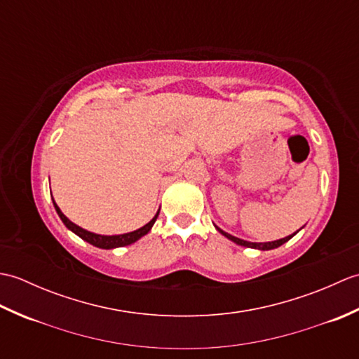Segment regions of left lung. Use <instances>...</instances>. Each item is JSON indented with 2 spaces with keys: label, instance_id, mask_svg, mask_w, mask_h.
Returning a JSON list of instances; mask_svg holds the SVG:
<instances>
[{
  "label": "left lung",
  "instance_id": "1",
  "mask_svg": "<svg viewBox=\"0 0 359 359\" xmlns=\"http://www.w3.org/2000/svg\"><path fill=\"white\" fill-rule=\"evenodd\" d=\"M216 226V225H215ZM216 230L222 234V236H225L226 239H230L231 242H234V243H238V245H241V247H248V248H256V250H261V251H266V250H273V248H278V247H280V245H284L285 242H288L290 239L293 238V236L301 230H297L296 233H293V234H290V236H287V238H282V239H278V241H273V242H248V241H243V239H239V238H236V236H231V234H228V233H225L224 230H220L219 226H216Z\"/></svg>",
  "mask_w": 359,
  "mask_h": 359
}]
</instances>
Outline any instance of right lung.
Wrapping results in <instances>:
<instances>
[{
    "mask_svg": "<svg viewBox=\"0 0 359 359\" xmlns=\"http://www.w3.org/2000/svg\"><path fill=\"white\" fill-rule=\"evenodd\" d=\"M52 202H53V207H55V211L57 215L60 216V219H62V222L66 225L67 230H71L72 233H75L79 236V238H81L83 241H86L88 243H90V245H94L97 248H103V250H112V248H118V247H125V245H131V243L137 242L140 238H143L144 234H148L151 231L152 225H154V222L157 220V216L160 210L156 212V216L152 217L149 222L147 225H143L142 228H139V230L135 231H131V233H123V234H114V236H104V234H97V233H90L88 230H85V228L79 226L77 224L71 222L69 219H67L62 210L58 208V205L55 203V201H53L52 197Z\"/></svg>",
    "mask_w": 359,
    "mask_h": 359,
    "instance_id": "1",
    "label": "right lung"
}]
</instances>
